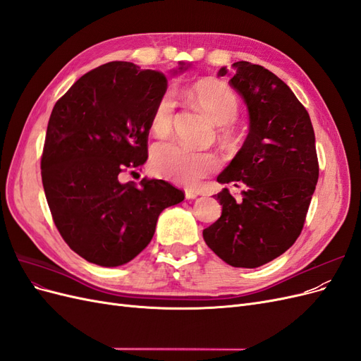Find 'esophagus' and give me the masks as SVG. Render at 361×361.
Returning a JSON list of instances; mask_svg holds the SVG:
<instances>
[{
  "label": "esophagus",
  "mask_w": 361,
  "mask_h": 361,
  "mask_svg": "<svg viewBox=\"0 0 361 361\" xmlns=\"http://www.w3.org/2000/svg\"><path fill=\"white\" fill-rule=\"evenodd\" d=\"M199 195V192L197 191H194V190H191V188H187L185 190V197H187L188 200H192V199H195Z\"/></svg>",
  "instance_id": "1"
}]
</instances>
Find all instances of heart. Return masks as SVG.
<instances>
[{"instance_id":"heart-1","label":"heart","mask_w":361,"mask_h":361,"mask_svg":"<svg viewBox=\"0 0 361 361\" xmlns=\"http://www.w3.org/2000/svg\"><path fill=\"white\" fill-rule=\"evenodd\" d=\"M190 97L216 125L231 123L238 116L239 101L235 92L218 80L209 78L195 82L190 90ZM174 108L176 102L173 92H164L150 116L154 135L166 137L170 134ZM150 166L157 176L192 187L216 167V159L212 154L191 150L176 143H159L152 150Z\"/></svg>"}]
</instances>
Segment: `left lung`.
I'll return each mask as SVG.
<instances>
[{
    "mask_svg": "<svg viewBox=\"0 0 361 361\" xmlns=\"http://www.w3.org/2000/svg\"><path fill=\"white\" fill-rule=\"evenodd\" d=\"M226 75L247 105L250 128L216 180L241 187L243 199L227 188L218 192L223 212L203 238L226 264L257 268L285 253L302 231L319 178L314 130L297 96L264 66L236 61L218 71Z\"/></svg>",
    "mask_w": 361,
    "mask_h": 361,
    "instance_id": "8db88e82",
    "label": "left lung"
}]
</instances>
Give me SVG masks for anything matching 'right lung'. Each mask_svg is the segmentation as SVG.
<instances>
[{
    "instance_id": "1",
    "label": "right lung",
    "mask_w": 361,
    "mask_h": 361,
    "mask_svg": "<svg viewBox=\"0 0 361 361\" xmlns=\"http://www.w3.org/2000/svg\"><path fill=\"white\" fill-rule=\"evenodd\" d=\"M179 71H187L179 63ZM166 75L111 61L82 75L54 105L40 161L61 238L87 262L128 264L152 241L159 214L185 194L166 180L122 183L147 159L150 116Z\"/></svg>"
}]
</instances>
